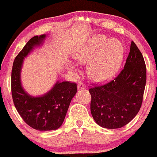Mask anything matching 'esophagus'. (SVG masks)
<instances>
[{"mask_svg": "<svg viewBox=\"0 0 157 157\" xmlns=\"http://www.w3.org/2000/svg\"><path fill=\"white\" fill-rule=\"evenodd\" d=\"M77 88H78V89H85V88H86V85H85L84 83L79 82L78 85H77Z\"/></svg>", "mask_w": 157, "mask_h": 157, "instance_id": "esophagus-1", "label": "esophagus"}]
</instances>
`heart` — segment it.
<instances>
[{
  "mask_svg": "<svg viewBox=\"0 0 157 157\" xmlns=\"http://www.w3.org/2000/svg\"><path fill=\"white\" fill-rule=\"evenodd\" d=\"M75 59L88 63L87 72L89 78L96 82H103L117 72L124 56L122 44L119 41L97 36L81 47L75 52Z\"/></svg>",
  "mask_w": 157,
  "mask_h": 157,
  "instance_id": "heart-1",
  "label": "heart"
}]
</instances>
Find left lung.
Instances as JSON below:
<instances>
[{
  "instance_id": "obj_1",
  "label": "left lung",
  "mask_w": 157,
  "mask_h": 157,
  "mask_svg": "<svg viewBox=\"0 0 157 157\" xmlns=\"http://www.w3.org/2000/svg\"><path fill=\"white\" fill-rule=\"evenodd\" d=\"M147 80L142 54L134 41L124 68L113 80L89 89L90 113L95 122L105 128L125 126L141 106Z\"/></svg>"
}]
</instances>
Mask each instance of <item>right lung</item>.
<instances>
[{
    "mask_svg": "<svg viewBox=\"0 0 157 157\" xmlns=\"http://www.w3.org/2000/svg\"><path fill=\"white\" fill-rule=\"evenodd\" d=\"M46 35L32 38L16 56L11 74L13 103L24 122L36 130H56L62 125L71 101L77 92L76 83L56 82L44 94L33 97L22 88L21 70L23 59L34 48L42 44Z\"/></svg>",
    "mask_w": 157,
    "mask_h": 157,
    "instance_id": "1",
    "label": "right lung"
}]
</instances>
